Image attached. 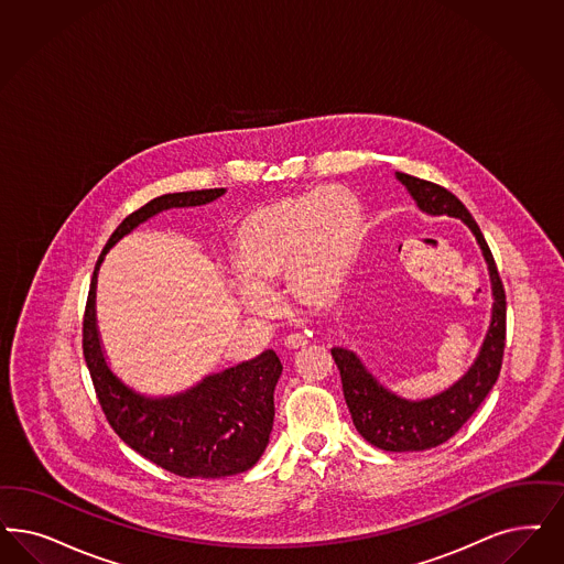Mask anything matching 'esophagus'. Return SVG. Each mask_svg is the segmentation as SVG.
<instances>
[{"label": "esophagus", "instance_id": "obj_1", "mask_svg": "<svg viewBox=\"0 0 564 564\" xmlns=\"http://www.w3.org/2000/svg\"><path fill=\"white\" fill-rule=\"evenodd\" d=\"M306 346H308V339L304 335H300V333H292L285 339V348L288 350H300V348H306Z\"/></svg>", "mask_w": 564, "mask_h": 564}]
</instances>
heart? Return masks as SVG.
I'll return each mask as SVG.
<instances>
[{
    "label": "heart",
    "mask_w": 564,
    "mask_h": 564,
    "mask_svg": "<svg viewBox=\"0 0 564 564\" xmlns=\"http://www.w3.org/2000/svg\"><path fill=\"white\" fill-rule=\"evenodd\" d=\"M365 223L360 199L337 185L281 197L243 216L231 235L241 306L271 311V293L285 279L295 304L330 308L348 288Z\"/></svg>",
    "instance_id": "b5f03b06"
}]
</instances>
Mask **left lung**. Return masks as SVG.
<instances>
[{"instance_id":"8db88e82","label":"left lung","mask_w":564,"mask_h":564,"mask_svg":"<svg viewBox=\"0 0 564 564\" xmlns=\"http://www.w3.org/2000/svg\"><path fill=\"white\" fill-rule=\"evenodd\" d=\"M395 178L409 189L419 210L431 216L446 214L465 223L486 258L494 295L489 329L475 362L452 388L425 400H406L381 386L354 351L346 348L330 350L341 375L344 398L358 433L369 444L386 452H421L447 442L481 406L487 393L496 386L505 356L506 295L486 237L465 204L431 181L406 173H395Z\"/></svg>"}]
</instances>
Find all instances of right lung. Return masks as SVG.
<instances>
[{
  "instance_id": "1",
  "label": "right lung",
  "mask_w": 564,
  "mask_h": 564,
  "mask_svg": "<svg viewBox=\"0 0 564 564\" xmlns=\"http://www.w3.org/2000/svg\"><path fill=\"white\" fill-rule=\"evenodd\" d=\"M223 194L225 189L160 195L129 214L98 258L83 318V354L108 423L137 454L187 479L229 477L260 460L271 437L274 386L283 365L274 351L267 350L204 377L183 393L143 395L118 379L106 362L96 318V285L104 256L141 223L171 208L210 204Z\"/></svg>"
}]
</instances>
